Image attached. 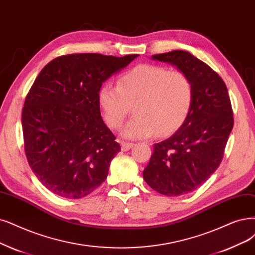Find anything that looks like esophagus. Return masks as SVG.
Returning a JSON list of instances; mask_svg holds the SVG:
<instances>
[{
    "label": "esophagus",
    "mask_w": 255,
    "mask_h": 255,
    "mask_svg": "<svg viewBox=\"0 0 255 255\" xmlns=\"http://www.w3.org/2000/svg\"><path fill=\"white\" fill-rule=\"evenodd\" d=\"M134 144L132 143H129V142H122L121 143V148H122V151H128L130 148H132Z\"/></svg>",
    "instance_id": "1"
}]
</instances>
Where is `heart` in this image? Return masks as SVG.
<instances>
[{
  "instance_id": "1",
  "label": "heart",
  "mask_w": 255,
  "mask_h": 255,
  "mask_svg": "<svg viewBox=\"0 0 255 255\" xmlns=\"http://www.w3.org/2000/svg\"><path fill=\"white\" fill-rule=\"evenodd\" d=\"M98 100L103 118L112 129L122 126L134 106L135 117L121 133L126 138H148L156 132L168 135L183 125L192 107L193 86L182 71L143 64L123 74L118 86L104 84Z\"/></svg>"
}]
</instances>
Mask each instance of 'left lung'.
<instances>
[{
    "mask_svg": "<svg viewBox=\"0 0 255 255\" xmlns=\"http://www.w3.org/2000/svg\"><path fill=\"white\" fill-rule=\"evenodd\" d=\"M151 59L175 66L193 86L189 116L172 136L153 145L143 172L153 190L178 196L195 190L220 166L233 128L231 103L220 75L190 52L173 50Z\"/></svg>",
    "mask_w": 255,
    "mask_h": 255,
    "instance_id": "obj_1",
    "label": "left lung"
}]
</instances>
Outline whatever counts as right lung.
<instances>
[{"instance_id": "add662e5", "label": "right lung", "mask_w": 255, "mask_h": 255, "mask_svg": "<svg viewBox=\"0 0 255 255\" xmlns=\"http://www.w3.org/2000/svg\"><path fill=\"white\" fill-rule=\"evenodd\" d=\"M137 56L62 55L37 75L22 111L24 147L31 170L52 193L81 199L106 180L121 147L101 117L99 90Z\"/></svg>"}]
</instances>
